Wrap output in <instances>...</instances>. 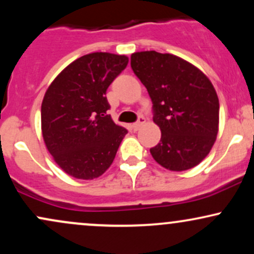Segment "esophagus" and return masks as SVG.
<instances>
[{"mask_svg":"<svg viewBox=\"0 0 254 254\" xmlns=\"http://www.w3.org/2000/svg\"><path fill=\"white\" fill-rule=\"evenodd\" d=\"M145 123V118L143 117V116H139L138 117V121L136 122V123H133L132 124V129H133V131H137L139 129V127H142V125H143Z\"/></svg>","mask_w":254,"mask_h":254,"instance_id":"1","label":"esophagus"}]
</instances>
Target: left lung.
<instances>
[{
  "label": "left lung",
  "mask_w": 254,
  "mask_h": 254,
  "mask_svg": "<svg viewBox=\"0 0 254 254\" xmlns=\"http://www.w3.org/2000/svg\"><path fill=\"white\" fill-rule=\"evenodd\" d=\"M131 68L148 90L153 121L161 130L151 156L170 171L197 166L218 131L220 104L210 80L183 58L156 51L132 54Z\"/></svg>",
  "instance_id": "8db88e82"
}]
</instances>
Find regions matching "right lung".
Here are the masks:
<instances>
[{
	"label": "right lung",
	"mask_w": 254,
	"mask_h": 254,
	"mask_svg": "<svg viewBox=\"0 0 254 254\" xmlns=\"http://www.w3.org/2000/svg\"><path fill=\"white\" fill-rule=\"evenodd\" d=\"M127 62L124 55H84L62 70L46 90L42 104L44 142L69 176L94 179L115 160L127 130L106 115V90Z\"/></svg>",
	"instance_id": "right-lung-1"
}]
</instances>
